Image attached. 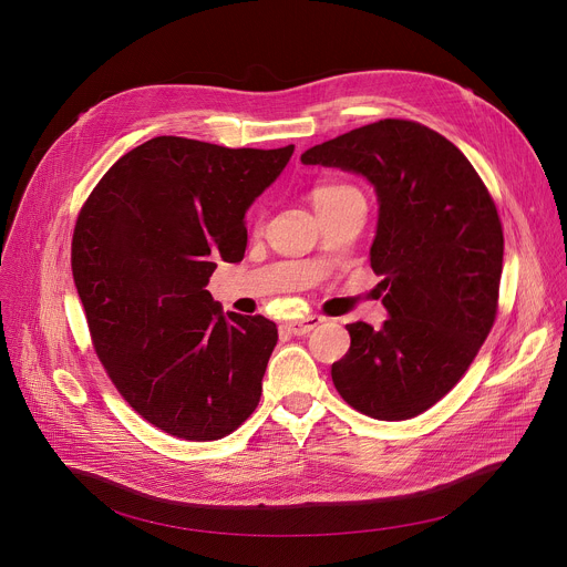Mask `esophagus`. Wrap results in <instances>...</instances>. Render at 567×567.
Returning <instances> with one entry per match:
<instances>
[{
    "label": "esophagus",
    "mask_w": 567,
    "mask_h": 567,
    "mask_svg": "<svg viewBox=\"0 0 567 567\" xmlns=\"http://www.w3.org/2000/svg\"><path fill=\"white\" fill-rule=\"evenodd\" d=\"M322 320H326L322 316H307V318H300V320H289V322H285V328H287L289 334L302 337V334H309L311 330H316Z\"/></svg>",
    "instance_id": "34e87169"
}]
</instances>
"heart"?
<instances>
[{"label":"heart","instance_id":"heart-1","mask_svg":"<svg viewBox=\"0 0 567 567\" xmlns=\"http://www.w3.org/2000/svg\"><path fill=\"white\" fill-rule=\"evenodd\" d=\"M313 197V206L320 208L326 204H334L339 199H346V197H361V193L348 184H320L313 188L311 193Z\"/></svg>","mask_w":567,"mask_h":567}]
</instances>
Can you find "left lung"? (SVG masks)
<instances>
[{
  "label": "left lung",
  "mask_w": 567,
  "mask_h": 567,
  "mask_svg": "<svg viewBox=\"0 0 567 567\" xmlns=\"http://www.w3.org/2000/svg\"><path fill=\"white\" fill-rule=\"evenodd\" d=\"M305 166L365 177L379 219L370 267L388 320L350 322L332 363L339 394L359 413L401 422L437 403L489 337L503 274V226L468 158L415 121L383 118L309 147Z\"/></svg>",
  "instance_id": "1"
}]
</instances>
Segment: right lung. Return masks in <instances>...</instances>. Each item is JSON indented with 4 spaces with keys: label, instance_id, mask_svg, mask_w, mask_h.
<instances>
[{
    "label": "right lung",
    "instance_id": "right-lung-1",
    "mask_svg": "<svg viewBox=\"0 0 567 567\" xmlns=\"http://www.w3.org/2000/svg\"><path fill=\"white\" fill-rule=\"evenodd\" d=\"M291 154L156 136L80 208L71 271L94 350L130 406L168 435L219 440L258 406L276 322L224 313L206 285L219 258H245V215Z\"/></svg>",
    "mask_w": 567,
    "mask_h": 567
}]
</instances>
